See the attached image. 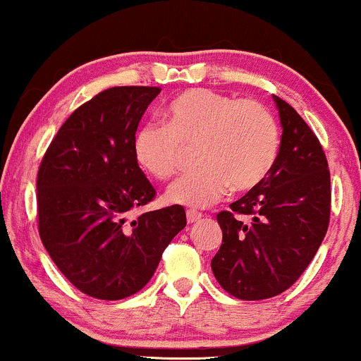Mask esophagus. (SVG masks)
Masks as SVG:
<instances>
[{"mask_svg": "<svg viewBox=\"0 0 361 361\" xmlns=\"http://www.w3.org/2000/svg\"><path fill=\"white\" fill-rule=\"evenodd\" d=\"M200 219H202V214L195 212V210H188V212H186V221H188V224L198 222Z\"/></svg>", "mask_w": 361, "mask_h": 361, "instance_id": "obj_1", "label": "esophagus"}]
</instances>
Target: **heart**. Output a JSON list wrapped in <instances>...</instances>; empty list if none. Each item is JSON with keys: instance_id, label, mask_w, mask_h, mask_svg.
Masks as SVG:
<instances>
[{"instance_id": "heart-1", "label": "heart", "mask_w": 361, "mask_h": 361, "mask_svg": "<svg viewBox=\"0 0 361 361\" xmlns=\"http://www.w3.org/2000/svg\"><path fill=\"white\" fill-rule=\"evenodd\" d=\"M197 146L202 166L166 190V202L207 209L233 186L246 192L259 185L280 151V128L263 103L212 90H188L169 102L164 123L149 122L135 132L134 156L156 180H168L185 163V149Z\"/></svg>"}]
</instances>
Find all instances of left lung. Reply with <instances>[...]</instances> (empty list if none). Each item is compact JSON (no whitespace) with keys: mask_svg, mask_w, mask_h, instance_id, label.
Here are the masks:
<instances>
[{"mask_svg":"<svg viewBox=\"0 0 361 361\" xmlns=\"http://www.w3.org/2000/svg\"><path fill=\"white\" fill-rule=\"evenodd\" d=\"M273 100L283 128L275 166L231 210L217 214L222 244L212 271L241 300L270 299L292 287L329 226L331 176L321 142L287 102L275 94Z\"/></svg>","mask_w":361,"mask_h":361,"instance_id":"8db88e82","label":"left lung"}]
</instances>
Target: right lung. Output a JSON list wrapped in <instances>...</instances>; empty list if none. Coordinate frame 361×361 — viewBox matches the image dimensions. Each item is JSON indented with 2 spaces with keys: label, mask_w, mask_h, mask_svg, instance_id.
I'll use <instances>...</instances> for the list:
<instances>
[{
  "label": "right lung",
  "mask_w": 361,
  "mask_h": 361,
  "mask_svg": "<svg viewBox=\"0 0 361 361\" xmlns=\"http://www.w3.org/2000/svg\"><path fill=\"white\" fill-rule=\"evenodd\" d=\"M159 93L156 86L102 91L62 123L40 163V239L62 275L94 299L139 292L186 226L181 205L130 219L156 195L135 161L134 137Z\"/></svg>",
  "instance_id": "add662e5"
}]
</instances>
